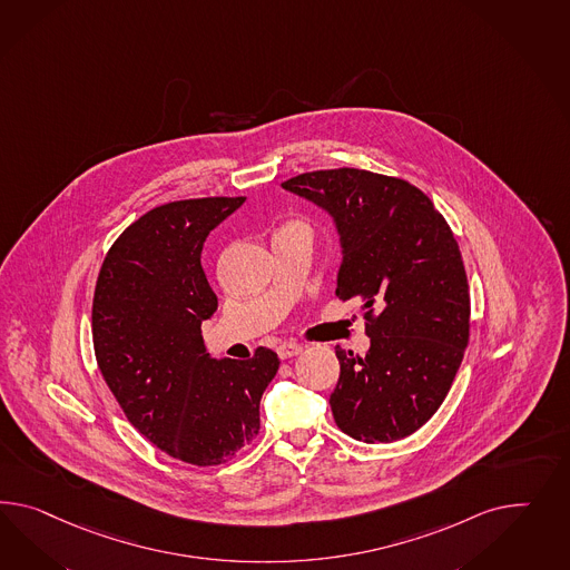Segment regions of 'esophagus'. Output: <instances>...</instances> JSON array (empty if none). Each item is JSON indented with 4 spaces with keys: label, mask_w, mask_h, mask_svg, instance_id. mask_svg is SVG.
I'll return each instance as SVG.
<instances>
[{
    "label": "esophagus",
    "mask_w": 570,
    "mask_h": 570,
    "mask_svg": "<svg viewBox=\"0 0 570 570\" xmlns=\"http://www.w3.org/2000/svg\"><path fill=\"white\" fill-rule=\"evenodd\" d=\"M276 353L279 358H293L296 354L303 353V346L294 344V342H284L277 346Z\"/></svg>",
    "instance_id": "obj_1"
}]
</instances>
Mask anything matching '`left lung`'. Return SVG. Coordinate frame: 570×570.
<instances>
[{
    "mask_svg": "<svg viewBox=\"0 0 570 570\" xmlns=\"http://www.w3.org/2000/svg\"><path fill=\"white\" fill-rule=\"evenodd\" d=\"M327 212L338 230L342 301L363 303L365 356L336 346V425L358 442H396L446 399L469 344L461 250L430 197L367 169H317L282 183Z\"/></svg>",
    "mask_w": 570,
    "mask_h": 570,
    "instance_id": "8db88e82",
    "label": "left lung"
}]
</instances>
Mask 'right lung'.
Returning <instances> with one entry per match:
<instances>
[{
    "label": "right lung",
    "mask_w": 570,
    "mask_h": 570,
    "mask_svg": "<svg viewBox=\"0 0 570 570\" xmlns=\"http://www.w3.org/2000/svg\"><path fill=\"white\" fill-rule=\"evenodd\" d=\"M245 197L159 205L130 224L104 259L92 296L97 365L126 419L178 461L214 466L259 433V402L279 358H212L200 324L217 296L200 267L209 232Z\"/></svg>",
    "instance_id": "add662e5"
}]
</instances>
